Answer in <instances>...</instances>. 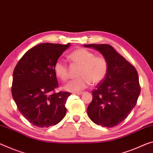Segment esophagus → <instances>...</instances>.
<instances>
[{
  "label": "esophagus",
  "instance_id": "obj_1",
  "mask_svg": "<svg viewBox=\"0 0 153 153\" xmlns=\"http://www.w3.org/2000/svg\"><path fill=\"white\" fill-rule=\"evenodd\" d=\"M83 93H84L83 91H76V92H74V94H76V95H81Z\"/></svg>",
  "mask_w": 153,
  "mask_h": 153
}]
</instances>
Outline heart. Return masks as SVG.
Here are the masks:
<instances>
[{"label":"heart","instance_id":"b5f03b06","mask_svg":"<svg viewBox=\"0 0 153 153\" xmlns=\"http://www.w3.org/2000/svg\"><path fill=\"white\" fill-rule=\"evenodd\" d=\"M68 59L74 64L79 65L76 76L78 78L69 82L65 90L77 91L84 90L90 85L101 83L107 76L108 63L102 56H95L86 48L76 49L69 54ZM54 72L61 81L65 82L69 78L68 68L61 61L56 62L53 67Z\"/></svg>","mask_w":153,"mask_h":153}]
</instances>
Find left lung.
Listing matches in <instances>:
<instances>
[{"label": "left lung", "instance_id": "1", "mask_svg": "<svg viewBox=\"0 0 153 153\" xmlns=\"http://www.w3.org/2000/svg\"><path fill=\"white\" fill-rule=\"evenodd\" d=\"M102 54L108 63V72L93 90L87 109L91 120L103 127L116 126L125 120L137 103L140 94L135 67L109 44H85Z\"/></svg>", "mask_w": 153, "mask_h": 153}]
</instances>
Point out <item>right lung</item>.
Wrapping results in <instances>:
<instances>
[{
    "label": "right lung",
    "instance_id": "obj_1",
    "mask_svg": "<svg viewBox=\"0 0 153 153\" xmlns=\"http://www.w3.org/2000/svg\"><path fill=\"white\" fill-rule=\"evenodd\" d=\"M44 43L26 52L13 72L11 94L19 111L38 127L56 125L66 114L68 91L56 93L59 87L53 67L70 46Z\"/></svg>",
    "mask_w": 153,
    "mask_h": 153
}]
</instances>
